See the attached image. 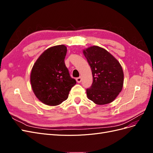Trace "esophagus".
<instances>
[{
	"label": "esophagus",
	"mask_w": 153,
	"mask_h": 153,
	"mask_svg": "<svg viewBox=\"0 0 153 153\" xmlns=\"http://www.w3.org/2000/svg\"><path fill=\"white\" fill-rule=\"evenodd\" d=\"M76 80L78 83H80L82 82V77L81 76H79L76 78Z\"/></svg>",
	"instance_id": "obj_1"
}]
</instances>
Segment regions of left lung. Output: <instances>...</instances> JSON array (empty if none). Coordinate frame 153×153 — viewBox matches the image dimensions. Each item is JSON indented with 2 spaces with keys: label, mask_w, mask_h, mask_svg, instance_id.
<instances>
[{
  "label": "left lung",
  "mask_w": 153,
  "mask_h": 153,
  "mask_svg": "<svg viewBox=\"0 0 153 153\" xmlns=\"http://www.w3.org/2000/svg\"><path fill=\"white\" fill-rule=\"evenodd\" d=\"M91 66L93 82L86 89L88 99L97 105L110 103L123 89L124 73L121 64L108 51L98 46L83 50Z\"/></svg>",
  "instance_id": "left-lung-1"
}]
</instances>
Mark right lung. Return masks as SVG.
Instances as JSON below:
<instances>
[{
  "instance_id": "obj_1",
  "label": "right lung",
  "mask_w": 153,
  "mask_h": 153,
  "mask_svg": "<svg viewBox=\"0 0 153 153\" xmlns=\"http://www.w3.org/2000/svg\"><path fill=\"white\" fill-rule=\"evenodd\" d=\"M66 52L67 48L63 45L50 47L40 55L32 67V91L45 105L55 106L62 103L76 84L64 62Z\"/></svg>"
}]
</instances>
